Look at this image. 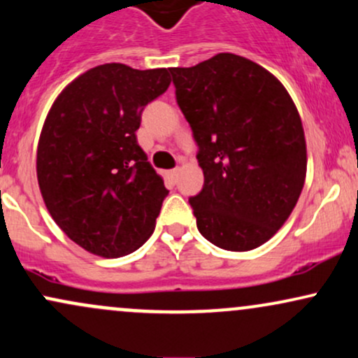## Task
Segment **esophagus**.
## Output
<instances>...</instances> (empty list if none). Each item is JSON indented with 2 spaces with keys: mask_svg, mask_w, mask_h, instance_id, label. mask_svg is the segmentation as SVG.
I'll return each instance as SVG.
<instances>
[{
  "mask_svg": "<svg viewBox=\"0 0 358 358\" xmlns=\"http://www.w3.org/2000/svg\"><path fill=\"white\" fill-rule=\"evenodd\" d=\"M178 173H180L178 168H175V170L168 171V176H170V178L173 180V182H176V178H178Z\"/></svg>",
  "mask_w": 358,
  "mask_h": 358,
  "instance_id": "esophagus-1",
  "label": "esophagus"
}]
</instances>
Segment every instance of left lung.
<instances>
[{"mask_svg":"<svg viewBox=\"0 0 358 358\" xmlns=\"http://www.w3.org/2000/svg\"><path fill=\"white\" fill-rule=\"evenodd\" d=\"M170 73L203 171V188L188 200L200 234L222 250L258 248L304 187L306 137L292 98L270 71L236 54Z\"/></svg>","mask_w":358,"mask_h":358,"instance_id":"8db88e82","label":"left lung"}]
</instances>
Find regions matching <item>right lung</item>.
Listing matches in <instances>:
<instances>
[{"mask_svg": "<svg viewBox=\"0 0 358 358\" xmlns=\"http://www.w3.org/2000/svg\"><path fill=\"white\" fill-rule=\"evenodd\" d=\"M166 68L110 62L59 93L37 146V180L47 210L76 245L103 258L132 253L155 231L163 178L137 144L149 101L170 86Z\"/></svg>", "mask_w": 358, "mask_h": 358, "instance_id": "add662e5", "label": "right lung"}]
</instances>
